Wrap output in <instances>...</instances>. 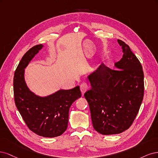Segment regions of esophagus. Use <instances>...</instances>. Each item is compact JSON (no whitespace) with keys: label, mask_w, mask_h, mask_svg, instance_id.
I'll return each instance as SVG.
<instances>
[{"label":"esophagus","mask_w":158,"mask_h":158,"mask_svg":"<svg viewBox=\"0 0 158 158\" xmlns=\"http://www.w3.org/2000/svg\"><path fill=\"white\" fill-rule=\"evenodd\" d=\"M89 87L88 85L86 84V83H83L80 85V90H81V92L82 93V94H83L86 91H87L89 90Z\"/></svg>","instance_id":"esophagus-1"}]
</instances>
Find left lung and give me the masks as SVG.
Returning <instances> with one entry per match:
<instances>
[{
  "label": "left lung",
  "mask_w": 158,
  "mask_h": 158,
  "mask_svg": "<svg viewBox=\"0 0 158 158\" xmlns=\"http://www.w3.org/2000/svg\"><path fill=\"white\" fill-rule=\"evenodd\" d=\"M123 58L114 69L101 64L88 75L91 89L87 100L94 129L104 135L119 134L128 129L138 114L144 96V73L129 45L118 39Z\"/></svg>",
  "instance_id": "8db88e82"
}]
</instances>
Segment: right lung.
Returning <instances> with one entry per match:
<instances>
[{"label":"right lung","mask_w":158,"mask_h":158,"mask_svg":"<svg viewBox=\"0 0 158 158\" xmlns=\"http://www.w3.org/2000/svg\"><path fill=\"white\" fill-rule=\"evenodd\" d=\"M43 47L34 46L20 60L14 73V94L15 104L29 129L39 136L52 138L60 136L67 129L70 106L81 93L79 86L60 89L45 96L30 90L25 81V69Z\"/></svg>","instance_id":"add662e5"}]
</instances>
